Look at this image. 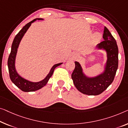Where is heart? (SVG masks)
Masks as SVG:
<instances>
[{
	"instance_id": "obj_1",
	"label": "heart",
	"mask_w": 128,
	"mask_h": 128,
	"mask_svg": "<svg viewBox=\"0 0 128 128\" xmlns=\"http://www.w3.org/2000/svg\"><path fill=\"white\" fill-rule=\"evenodd\" d=\"M95 37L96 40H98L100 38V35L99 34H95Z\"/></svg>"
}]
</instances>
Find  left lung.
Listing matches in <instances>:
<instances>
[{
  "label": "left lung",
  "instance_id": "8db88e82",
  "mask_svg": "<svg viewBox=\"0 0 128 128\" xmlns=\"http://www.w3.org/2000/svg\"><path fill=\"white\" fill-rule=\"evenodd\" d=\"M103 38L104 40L97 47L105 49L108 61L104 73L94 78H87L83 75L80 65L75 62V67L71 77L74 85L84 94L97 95L104 92L114 80L118 66V48L116 40L108 28L104 26Z\"/></svg>",
  "mask_w": 128,
  "mask_h": 128
}]
</instances>
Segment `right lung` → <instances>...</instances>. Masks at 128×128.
Segmentation results:
<instances>
[{"label": "right lung", "mask_w": 128, "mask_h": 128, "mask_svg": "<svg viewBox=\"0 0 128 128\" xmlns=\"http://www.w3.org/2000/svg\"><path fill=\"white\" fill-rule=\"evenodd\" d=\"M37 20H42V18H37ZM36 20V19H34L31 22H28V24H26L25 26H24L21 30L19 32V33L16 34L15 36L14 41L12 42V46H11V50L10 53L8 62H7V64H8V71H9V75L10 78L12 82V83L14 84L18 87L22 91L24 92H31V91H34L38 90L46 84L48 82L50 78L52 76L53 72L55 68L57 66H60L62 63H59L55 64L53 66V67L51 69L50 72H49L48 75H47L44 79L41 82L37 83H33L30 82L26 80L23 79L22 78L20 77V76L18 75V74L16 73V70L15 68V58L16 56V53L17 52V48H18L19 44H20V40L26 32L27 31L28 28L31 25L32 23Z\"/></svg>", "instance_id": "right-lung-1"}]
</instances>
